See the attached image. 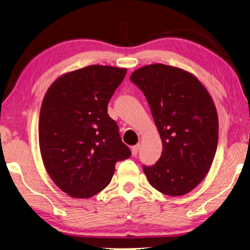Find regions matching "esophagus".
Wrapping results in <instances>:
<instances>
[{"mask_svg":"<svg viewBox=\"0 0 250 250\" xmlns=\"http://www.w3.org/2000/svg\"><path fill=\"white\" fill-rule=\"evenodd\" d=\"M139 149H140V145L139 144L133 146V147H131V154H133L134 157H136V155H137L138 152H139Z\"/></svg>","mask_w":250,"mask_h":250,"instance_id":"1","label":"esophagus"}]
</instances>
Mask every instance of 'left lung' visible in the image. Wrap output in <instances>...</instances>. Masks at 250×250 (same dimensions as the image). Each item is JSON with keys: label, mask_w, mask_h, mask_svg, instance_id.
I'll return each mask as SVG.
<instances>
[{"label": "left lung", "mask_w": 250, "mask_h": 250, "mask_svg": "<svg viewBox=\"0 0 250 250\" xmlns=\"http://www.w3.org/2000/svg\"><path fill=\"white\" fill-rule=\"evenodd\" d=\"M147 99L163 151L144 166L150 185L167 196L191 191L208 174L218 147L219 120L212 98L194 75L164 64L131 74Z\"/></svg>", "instance_id": "left-lung-1"}]
</instances>
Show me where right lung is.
Here are the masks:
<instances>
[{"mask_svg": "<svg viewBox=\"0 0 250 250\" xmlns=\"http://www.w3.org/2000/svg\"><path fill=\"white\" fill-rule=\"evenodd\" d=\"M126 68L90 65L64 74L42 101L39 145L50 177L74 198H90L109 185L116 162L128 159L107 104Z\"/></svg>", "mask_w": 250, "mask_h": 250, "instance_id": "obj_1", "label": "right lung"}]
</instances>
